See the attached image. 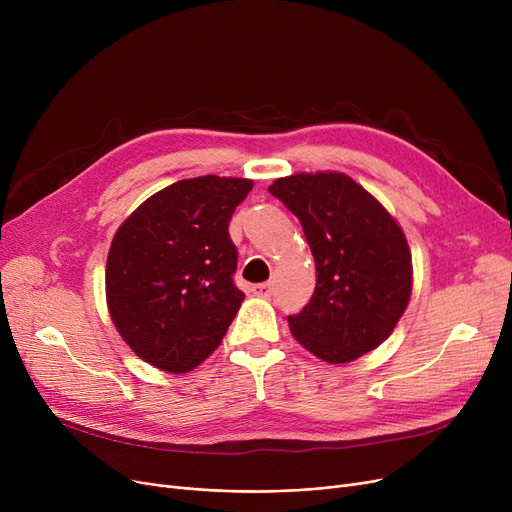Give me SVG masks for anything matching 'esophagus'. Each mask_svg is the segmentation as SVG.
Instances as JSON below:
<instances>
[{
  "mask_svg": "<svg viewBox=\"0 0 512 512\" xmlns=\"http://www.w3.org/2000/svg\"><path fill=\"white\" fill-rule=\"evenodd\" d=\"M251 290H253L255 297H261V299L272 297V284H270V282H261V284H255Z\"/></svg>",
  "mask_w": 512,
  "mask_h": 512,
  "instance_id": "obj_1",
  "label": "esophagus"
}]
</instances>
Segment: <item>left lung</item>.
<instances>
[{
    "instance_id": "1",
    "label": "left lung",
    "mask_w": 512,
    "mask_h": 512,
    "mask_svg": "<svg viewBox=\"0 0 512 512\" xmlns=\"http://www.w3.org/2000/svg\"><path fill=\"white\" fill-rule=\"evenodd\" d=\"M270 193L297 215L315 259L313 297L288 315L292 336L328 363H351L378 348L411 299L405 232L342 172L278 178Z\"/></svg>"
}]
</instances>
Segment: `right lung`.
<instances>
[{
  "label": "right lung",
  "mask_w": 512,
  "mask_h": 512,
  "mask_svg": "<svg viewBox=\"0 0 512 512\" xmlns=\"http://www.w3.org/2000/svg\"><path fill=\"white\" fill-rule=\"evenodd\" d=\"M247 178L178 180L118 228L105 267L112 321L134 355L168 373L201 365L228 332L242 294L228 224Z\"/></svg>",
  "instance_id": "obj_1"
}]
</instances>
